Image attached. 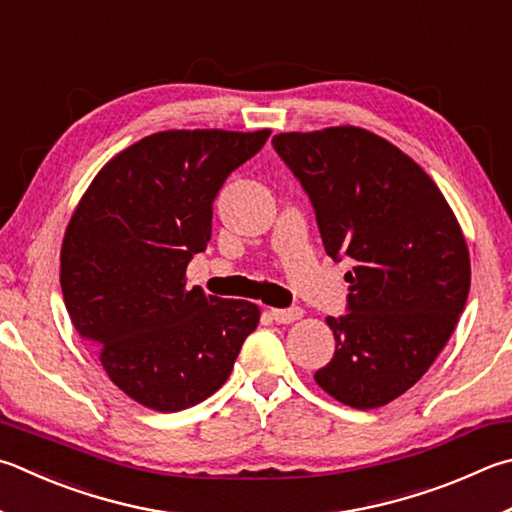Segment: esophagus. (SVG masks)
<instances>
[{"instance_id":"1","label":"esophagus","mask_w":512,"mask_h":512,"mask_svg":"<svg viewBox=\"0 0 512 512\" xmlns=\"http://www.w3.org/2000/svg\"><path fill=\"white\" fill-rule=\"evenodd\" d=\"M271 318L277 322V324H291L295 320L302 318V309H271Z\"/></svg>"}]
</instances>
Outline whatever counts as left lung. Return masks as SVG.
Here are the masks:
<instances>
[{
	"mask_svg": "<svg viewBox=\"0 0 512 512\" xmlns=\"http://www.w3.org/2000/svg\"><path fill=\"white\" fill-rule=\"evenodd\" d=\"M275 152L309 194L327 255L353 268L333 358L315 383L371 410L418 383L463 313L470 257L457 217L410 156L360 127L291 132Z\"/></svg>",
	"mask_w": 512,
	"mask_h": 512,
	"instance_id": "1",
	"label": "left lung"
}]
</instances>
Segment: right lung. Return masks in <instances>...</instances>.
Instances as JSON below:
<instances>
[{
  "mask_svg": "<svg viewBox=\"0 0 512 512\" xmlns=\"http://www.w3.org/2000/svg\"><path fill=\"white\" fill-rule=\"evenodd\" d=\"M271 132L174 129L145 136L91 181L64 232L60 286L73 327L118 389L156 412L226 383L259 309L185 288L212 235V203Z\"/></svg>",
  "mask_w": 512,
  "mask_h": 512,
  "instance_id": "add662e5",
  "label": "right lung"
}]
</instances>
